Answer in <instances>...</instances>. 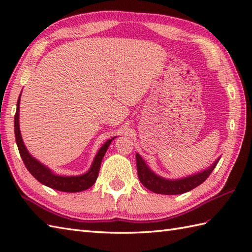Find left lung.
<instances>
[{
    "mask_svg": "<svg viewBox=\"0 0 252 252\" xmlns=\"http://www.w3.org/2000/svg\"><path fill=\"white\" fill-rule=\"evenodd\" d=\"M135 157L137 175L138 179L141 181V183L149 190L161 195H180L195 189V187L200 185L207 180V178L211 174L213 169L216 168L217 163L221 158L219 157L210 167L207 168L206 170L200 171V172L189 175L186 176V178L170 180L164 179L162 176L155 173L137 153L135 155Z\"/></svg>",
    "mask_w": 252,
    "mask_h": 252,
    "instance_id": "left-lung-1",
    "label": "left lung"
}]
</instances>
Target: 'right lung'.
I'll use <instances>...</instances> for the list:
<instances>
[{
  "mask_svg": "<svg viewBox=\"0 0 252 252\" xmlns=\"http://www.w3.org/2000/svg\"><path fill=\"white\" fill-rule=\"evenodd\" d=\"M20 96L17 100V109H16V114L14 118V126H15V138L16 143H17V147L20 154V157L28 169L29 172L34 176V178L45 186H49L51 189H54L61 191L66 192H78L90 189L92 186L96 179L98 176L99 168L101 160L105 156V154L108 149L110 143L115 140L116 136L111 137L110 140L107 141L103 146H101L96 156L93 160L91 168L81 175H73V176H66V175H58L53 172V171L47 168L46 165L41 163L39 160H36L34 157L31 156V154L28 152L26 145L24 144L23 137H21V133L19 129V104H20Z\"/></svg>",
  "mask_w": 252,
  "mask_h": 252,
  "instance_id": "obj_1",
  "label": "right lung"
}]
</instances>
